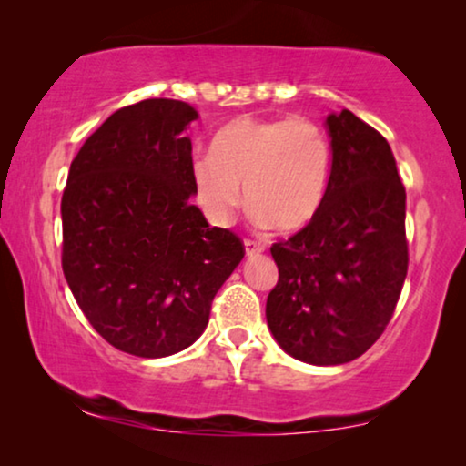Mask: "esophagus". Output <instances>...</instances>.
I'll return each mask as SVG.
<instances>
[{"mask_svg":"<svg viewBox=\"0 0 466 466\" xmlns=\"http://www.w3.org/2000/svg\"><path fill=\"white\" fill-rule=\"evenodd\" d=\"M244 248H246V257H248V258L258 257V254L265 250L263 246L257 244V241H252V239H246V241H244Z\"/></svg>","mask_w":466,"mask_h":466,"instance_id":"obj_1","label":"esophagus"}]
</instances>
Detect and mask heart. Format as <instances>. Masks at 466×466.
Returning <instances> with one entry per match:
<instances>
[{
  "label": "heart",
  "instance_id": "1",
  "mask_svg": "<svg viewBox=\"0 0 466 466\" xmlns=\"http://www.w3.org/2000/svg\"><path fill=\"white\" fill-rule=\"evenodd\" d=\"M327 131L314 120L238 118L222 127L212 157H197L190 184L209 225L225 227L246 199L258 225L282 233L308 227L320 212L330 182Z\"/></svg>",
  "mask_w": 466,
  "mask_h": 466
}]
</instances>
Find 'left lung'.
<instances>
[{
	"label": "left lung",
	"instance_id": "1",
	"mask_svg": "<svg viewBox=\"0 0 466 466\" xmlns=\"http://www.w3.org/2000/svg\"><path fill=\"white\" fill-rule=\"evenodd\" d=\"M330 182L303 231L271 246L267 327L292 359H359L384 333L407 276L405 188L390 146L350 110L330 114Z\"/></svg>",
	"mask_w": 466,
	"mask_h": 466
}]
</instances>
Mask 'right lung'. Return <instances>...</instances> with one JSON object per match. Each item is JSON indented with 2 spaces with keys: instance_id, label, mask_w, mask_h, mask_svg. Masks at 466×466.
<instances>
[{
  "instance_id": "1",
  "label": "right lung",
  "mask_w": 466,
  "mask_h": 466,
  "mask_svg": "<svg viewBox=\"0 0 466 466\" xmlns=\"http://www.w3.org/2000/svg\"><path fill=\"white\" fill-rule=\"evenodd\" d=\"M197 118L176 99L120 107L76 155L63 190L69 290L107 343L139 359L193 346L246 254L190 203Z\"/></svg>"
}]
</instances>
